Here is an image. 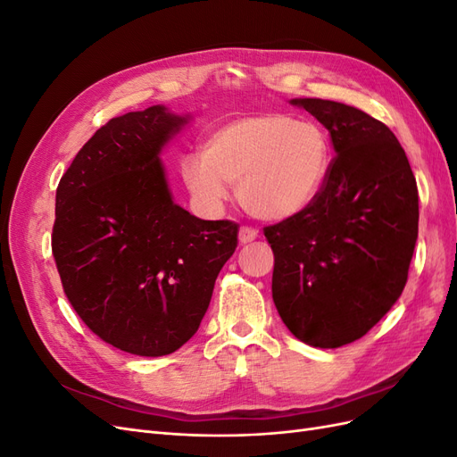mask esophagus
<instances>
[{"mask_svg":"<svg viewBox=\"0 0 457 457\" xmlns=\"http://www.w3.org/2000/svg\"><path fill=\"white\" fill-rule=\"evenodd\" d=\"M257 237H259L257 230L252 228V227H240V230H238V240H240V244H250V242H253Z\"/></svg>","mask_w":457,"mask_h":457,"instance_id":"obj_1","label":"esophagus"}]
</instances>
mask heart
<instances>
[{"label":"heart","mask_w":457,"mask_h":457,"mask_svg":"<svg viewBox=\"0 0 457 457\" xmlns=\"http://www.w3.org/2000/svg\"><path fill=\"white\" fill-rule=\"evenodd\" d=\"M331 165L326 131L314 121L282 112H259L219 123L202 152L179 163L192 200L219 212L237 185L245 212L265 220H287L320 196Z\"/></svg>","instance_id":"1"}]
</instances>
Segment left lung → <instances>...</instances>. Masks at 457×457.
Wrapping results in <instances>:
<instances>
[{"mask_svg":"<svg viewBox=\"0 0 457 457\" xmlns=\"http://www.w3.org/2000/svg\"><path fill=\"white\" fill-rule=\"evenodd\" d=\"M289 104L329 131L336 158L309 210L265 228L272 299L299 341L337 349L368 334L403 294L418 240L416 177L395 133L362 110Z\"/></svg>","mask_w":457,"mask_h":457,"instance_id":"obj_1","label":"left lung"}]
</instances>
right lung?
<instances>
[{"instance_id": "right-lung-1", "label": "right lung", "mask_w": 457, "mask_h": 457, "mask_svg": "<svg viewBox=\"0 0 457 457\" xmlns=\"http://www.w3.org/2000/svg\"><path fill=\"white\" fill-rule=\"evenodd\" d=\"M192 120L154 104L84 145L54 198L53 255L81 320L112 347L171 354L196 334L238 225L173 202L162 150Z\"/></svg>"}]
</instances>
